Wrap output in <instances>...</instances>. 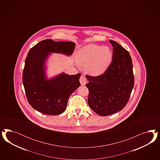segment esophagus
<instances>
[{
	"label": "esophagus",
	"instance_id": "34e87169",
	"mask_svg": "<svg viewBox=\"0 0 160 160\" xmlns=\"http://www.w3.org/2000/svg\"><path fill=\"white\" fill-rule=\"evenodd\" d=\"M80 82L81 83L82 85H86V78L84 76H81V77L80 78Z\"/></svg>",
	"mask_w": 160,
	"mask_h": 160
}]
</instances>
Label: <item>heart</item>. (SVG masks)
I'll return each mask as SVG.
<instances>
[{
    "label": "heart",
    "instance_id": "b5f03b06",
    "mask_svg": "<svg viewBox=\"0 0 160 160\" xmlns=\"http://www.w3.org/2000/svg\"><path fill=\"white\" fill-rule=\"evenodd\" d=\"M112 52L108 46L89 44L78 51V63L85 66L87 73L92 76H100L106 72L112 63Z\"/></svg>",
    "mask_w": 160,
    "mask_h": 160
}]
</instances>
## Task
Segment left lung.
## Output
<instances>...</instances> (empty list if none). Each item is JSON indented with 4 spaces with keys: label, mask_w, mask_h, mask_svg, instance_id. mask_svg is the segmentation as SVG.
I'll use <instances>...</instances> for the list:
<instances>
[{
    "label": "left lung",
    "mask_w": 160,
    "mask_h": 160,
    "mask_svg": "<svg viewBox=\"0 0 160 160\" xmlns=\"http://www.w3.org/2000/svg\"><path fill=\"white\" fill-rule=\"evenodd\" d=\"M110 42L113 47L112 59L106 72L97 77L86 76L88 106L101 116L114 114L126 106L134 84L130 54L116 42Z\"/></svg>",
    "instance_id": "obj_1"
}]
</instances>
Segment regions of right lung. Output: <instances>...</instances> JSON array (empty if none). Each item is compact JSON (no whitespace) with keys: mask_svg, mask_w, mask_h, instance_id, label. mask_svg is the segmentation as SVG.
I'll return each instance as SVG.
<instances>
[{"mask_svg":"<svg viewBox=\"0 0 160 160\" xmlns=\"http://www.w3.org/2000/svg\"><path fill=\"white\" fill-rule=\"evenodd\" d=\"M76 44L46 39L29 50L25 60L23 84L28 100L36 110L47 115H58L65 111L71 94L80 86L81 74L61 73L48 79L45 64L50 53L72 55Z\"/></svg>","mask_w":160,"mask_h":160,"instance_id":"add662e5","label":"right lung"}]
</instances>
